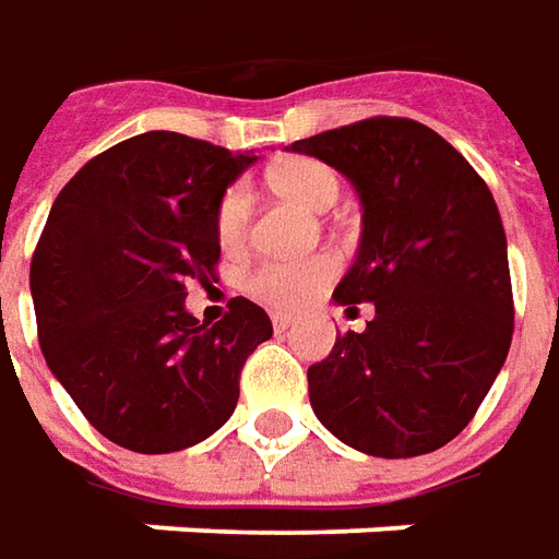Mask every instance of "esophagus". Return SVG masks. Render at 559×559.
<instances>
[{
    "instance_id": "esophagus-1",
    "label": "esophagus",
    "mask_w": 559,
    "mask_h": 559,
    "mask_svg": "<svg viewBox=\"0 0 559 559\" xmlns=\"http://www.w3.org/2000/svg\"><path fill=\"white\" fill-rule=\"evenodd\" d=\"M290 324H294V318H290V316H275V318H272V328H275L278 334H284V331H287Z\"/></svg>"
}]
</instances>
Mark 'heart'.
I'll list each match as a JSON object with an SVG mask.
<instances>
[{"instance_id": "heart-1", "label": "heart", "mask_w": 559, "mask_h": 559, "mask_svg": "<svg viewBox=\"0 0 559 559\" xmlns=\"http://www.w3.org/2000/svg\"><path fill=\"white\" fill-rule=\"evenodd\" d=\"M269 182L287 201L299 203L306 210H328L340 198L337 173L328 164H318L309 157L272 166ZM250 210H253V198L243 182L228 185L222 191L219 206H216V238L222 250H238L247 241ZM334 272H337V262L324 253L306 257V260H269L260 262L243 278V290L262 306L287 312L316 297L318 290L334 278Z\"/></svg>"}]
</instances>
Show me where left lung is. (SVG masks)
<instances>
[{
    "instance_id": "1",
    "label": "left lung",
    "mask_w": 559,
    "mask_h": 559,
    "mask_svg": "<svg viewBox=\"0 0 559 559\" xmlns=\"http://www.w3.org/2000/svg\"><path fill=\"white\" fill-rule=\"evenodd\" d=\"M361 201L356 262L334 302L374 318L309 368L316 417L356 452L414 457L461 433L513 334L508 238L483 182L430 126L371 117L290 145Z\"/></svg>"
}]
</instances>
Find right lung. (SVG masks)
<instances>
[{"label":"right lung","instance_id":"obj_1","mask_svg":"<svg viewBox=\"0 0 559 559\" xmlns=\"http://www.w3.org/2000/svg\"><path fill=\"white\" fill-rule=\"evenodd\" d=\"M257 154L145 132L92 157L51 203L29 262L51 374L110 442L169 454L231 417L247 356L272 337L235 297L216 324L185 309V284L216 275L222 191Z\"/></svg>","mask_w":559,"mask_h":559}]
</instances>
